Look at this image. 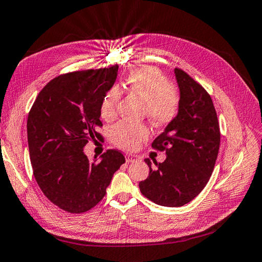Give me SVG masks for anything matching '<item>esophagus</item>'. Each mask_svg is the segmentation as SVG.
<instances>
[{
    "label": "esophagus",
    "mask_w": 262,
    "mask_h": 262,
    "mask_svg": "<svg viewBox=\"0 0 262 262\" xmlns=\"http://www.w3.org/2000/svg\"><path fill=\"white\" fill-rule=\"evenodd\" d=\"M125 161L127 163H136L139 161V157L136 156V155H130V154H126L125 155Z\"/></svg>",
    "instance_id": "esophagus-1"
}]
</instances>
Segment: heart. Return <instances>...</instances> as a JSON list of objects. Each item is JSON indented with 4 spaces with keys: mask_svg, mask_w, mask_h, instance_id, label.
<instances>
[{
    "mask_svg": "<svg viewBox=\"0 0 262 262\" xmlns=\"http://www.w3.org/2000/svg\"><path fill=\"white\" fill-rule=\"evenodd\" d=\"M130 94L145 101V113L156 125H167L179 114L181 96L178 88L168 82L167 78L157 68L146 67L131 72L125 80ZM121 97L117 87L111 88L100 103V116L113 120L116 105ZM149 137L146 124L121 121L111 129L110 139L116 147L124 150H135Z\"/></svg>",
    "mask_w": 262,
    "mask_h": 262,
    "instance_id": "b5f03b06",
    "label": "heart"
}]
</instances>
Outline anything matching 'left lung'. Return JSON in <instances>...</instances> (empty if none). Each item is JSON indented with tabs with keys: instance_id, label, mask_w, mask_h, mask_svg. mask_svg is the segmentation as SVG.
Returning <instances> with one entry per match:
<instances>
[{
	"instance_id": "obj_1",
	"label": "left lung",
	"mask_w": 262,
	"mask_h": 262,
	"mask_svg": "<svg viewBox=\"0 0 262 262\" xmlns=\"http://www.w3.org/2000/svg\"><path fill=\"white\" fill-rule=\"evenodd\" d=\"M180 89L178 116L152 142L166 159L147 158L149 175L139 183L141 193L157 205L181 207L204 190L215 167L221 143L220 123L211 97L188 73L174 70Z\"/></svg>"
}]
</instances>
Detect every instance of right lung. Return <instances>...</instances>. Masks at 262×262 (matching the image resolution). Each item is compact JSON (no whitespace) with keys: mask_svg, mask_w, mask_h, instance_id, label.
Wrapping results in <instances>:
<instances>
[{"mask_svg":"<svg viewBox=\"0 0 262 262\" xmlns=\"http://www.w3.org/2000/svg\"><path fill=\"white\" fill-rule=\"evenodd\" d=\"M119 67L58 76L37 96L27 121L34 176L42 193L61 209L88 211L104 198L114 173L125 163L110 149L89 161L83 148L97 132L100 103L113 87Z\"/></svg>","mask_w":262,"mask_h":262,"instance_id":"right-lung-1","label":"right lung"}]
</instances>
